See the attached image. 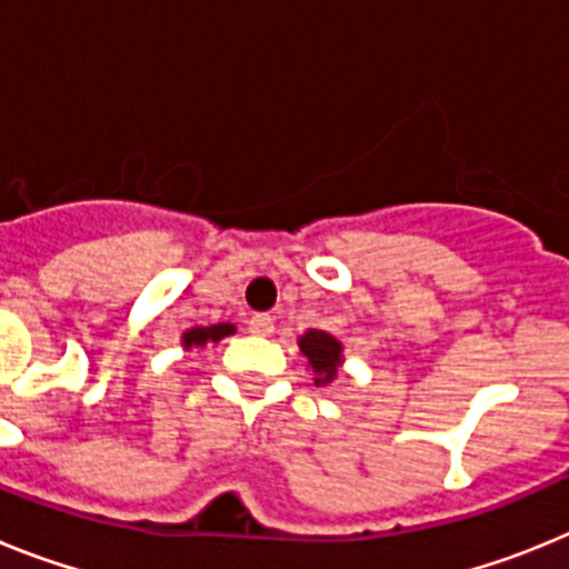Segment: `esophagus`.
Here are the masks:
<instances>
[{
    "mask_svg": "<svg viewBox=\"0 0 569 569\" xmlns=\"http://www.w3.org/2000/svg\"><path fill=\"white\" fill-rule=\"evenodd\" d=\"M250 325V333L253 336H270L273 333V319H270V316H264V313H256L253 319L248 321Z\"/></svg>",
    "mask_w": 569,
    "mask_h": 569,
    "instance_id": "34e87169",
    "label": "esophagus"
}]
</instances>
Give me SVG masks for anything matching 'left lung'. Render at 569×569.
Returning a JSON list of instances; mask_svg holds the SVG:
<instances>
[{
    "instance_id": "obj_1",
    "label": "left lung",
    "mask_w": 569,
    "mask_h": 569,
    "mask_svg": "<svg viewBox=\"0 0 569 569\" xmlns=\"http://www.w3.org/2000/svg\"><path fill=\"white\" fill-rule=\"evenodd\" d=\"M299 350L308 356L316 385H330L339 376V367L345 361V356H341V341H336L330 333H325V330H308L299 339Z\"/></svg>"
}]
</instances>
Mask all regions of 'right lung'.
I'll use <instances>...</instances> for the list:
<instances>
[{"label": "right lung", "mask_w": 569, "mask_h": 569, "mask_svg": "<svg viewBox=\"0 0 569 569\" xmlns=\"http://www.w3.org/2000/svg\"><path fill=\"white\" fill-rule=\"evenodd\" d=\"M236 333L233 325L222 321V325H210V328H190L182 333V347L190 350V347H204L208 341H222L224 336Z\"/></svg>", "instance_id": "1"}]
</instances>
